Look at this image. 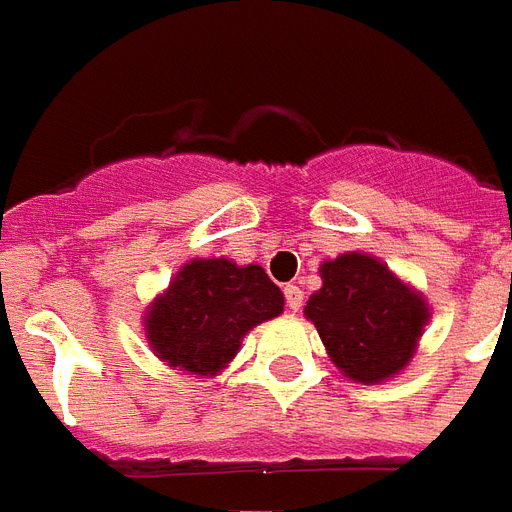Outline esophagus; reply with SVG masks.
<instances>
[{
  "label": "esophagus",
  "mask_w": 512,
  "mask_h": 512,
  "mask_svg": "<svg viewBox=\"0 0 512 512\" xmlns=\"http://www.w3.org/2000/svg\"><path fill=\"white\" fill-rule=\"evenodd\" d=\"M284 297H286V306H289V311H300V308H303V289H300L297 284H286Z\"/></svg>",
  "instance_id": "esophagus-1"
}]
</instances>
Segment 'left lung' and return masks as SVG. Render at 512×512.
<instances>
[{
	"mask_svg": "<svg viewBox=\"0 0 512 512\" xmlns=\"http://www.w3.org/2000/svg\"><path fill=\"white\" fill-rule=\"evenodd\" d=\"M320 273L322 289L308 297L306 317L333 364L361 383L397 375L430 317L424 297L364 253H344L322 264Z\"/></svg>",
	"mask_w": 512,
	"mask_h": 512,
	"instance_id": "1",
	"label": "left lung"
}]
</instances>
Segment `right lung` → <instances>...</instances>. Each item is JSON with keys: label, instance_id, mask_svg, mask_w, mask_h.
Returning <instances> with one entry per match:
<instances>
[{"label": "right lung", "instance_id": "right-lung-1", "mask_svg": "<svg viewBox=\"0 0 512 512\" xmlns=\"http://www.w3.org/2000/svg\"><path fill=\"white\" fill-rule=\"evenodd\" d=\"M284 311L281 289L259 264L228 259L184 264L151 306L146 333L162 361L192 375H215L237 355L242 336Z\"/></svg>", "mask_w": 512, "mask_h": 512}]
</instances>
